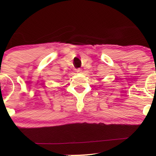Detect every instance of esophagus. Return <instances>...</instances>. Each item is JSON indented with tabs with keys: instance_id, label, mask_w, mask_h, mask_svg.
<instances>
[{
	"instance_id": "esophagus-1",
	"label": "esophagus",
	"mask_w": 156,
	"mask_h": 156,
	"mask_svg": "<svg viewBox=\"0 0 156 156\" xmlns=\"http://www.w3.org/2000/svg\"><path fill=\"white\" fill-rule=\"evenodd\" d=\"M76 72L77 73H81L82 72V69H76Z\"/></svg>"
}]
</instances>
